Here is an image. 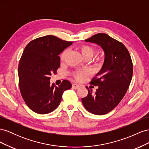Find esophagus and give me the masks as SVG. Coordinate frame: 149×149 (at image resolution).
I'll return each mask as SVG.
<instances>
[{"label":"esophagus","mask_w":149,"mask_h":149,"mask_svg":"<svg viewBox=\"0 0 149 149\" xmlns=\"http://www.w3.org/2000/svg\"><path fill=\"white\" fill-rule=\"evenodd\" d=\"M72 87H73V88H74V89H78L79 87V85L76 84V83H74V84H73V85H72Z\"/></svg>","instance_id":"34e87169"}]
</instances>
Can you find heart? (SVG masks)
<instances>
[{"label": "heart", "instance_id": "heart-1", "mask_svg": "<svg viewBox=\"0 0 149 149\" xmlns=\"http://www.w3.org/2000/svg\"><path fill=\"white\" fill-rule=\"evenodd\" d=\"M78 50L80 52L81 54L83 57L84 59H87V58H91L94 56L96 53V49L95 48H94L92 46L88 45H81L78 47ZM68 53V50L66 49L62 53L61 55V60H64L65 58ZM99 63H101L102 62V59H100L98 60ZM89 74V71L86 70H79L76 71L73 73V75L74 77V78L77 80H81L85 78L86 76H87Z\"/></svg>", "mask_w": 149, "mask_h": 149}]
</instances>
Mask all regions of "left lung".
I'll return each instance as SVG.
<instances>
[{
    "label": "left lung",
    "instance_id": "1",
    "mask_svg": "<svg viewBox=\"0 0 149 149\" xmlns=\"http://www.w3.org/2000/svg\"><path fill=\"white\" fill-rule=\"evenodd\" d=\"M85 41L100 45L105 58L101 70L90 82L98 86L96 93L86 87L88 94L81 101L89 112L104 115L114 109L127 92L132 78V59L123 43L106 33L94 35Z\"/></svg>",
    "mask_w": 149,
    "mask_h": 149
}]
</instances>
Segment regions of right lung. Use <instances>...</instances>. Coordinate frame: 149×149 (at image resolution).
<instances>
[{
    "label": "right lung",
    "instance_id": "obj_1",
    "mask_svg": "<svg viewBox=\"0 0 149 149\" xmlns=\"http://www.w3.org/2000/svg\"><path fill=\"white\" fill-rule=\"evenodd\" d=\"M72 44L53 35L31 41L20 60L19 84L21 95L31 110L40 114L53 111L59 106L63 93L71 88L63 80L56 86L50 84V76L56 73L60 65V54Z\"/></svg>",
    "mask_w": 149,
    "mask_h": 149
}]
</instances>
